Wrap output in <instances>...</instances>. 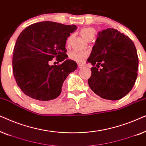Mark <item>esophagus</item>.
Returning a JSON list of instances; mask_svg holds the SVG:
<instances>
[{"label":"esophagus","mask_w":146,"mask_h":146,"mask_svg":"<svg viewBox=\"0 0 146 146\" xmlns=\"http://www.w3.org/2000/svg\"><path fill=\"white\" fill-rule=\"evenodd\" d=\"M84 67V65L82 64H78V68H79L80 69H81V68H83Z\"/></svg>","instance_id":"34e87169"}]
</instances>
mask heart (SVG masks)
<instances>
[{
	"mask_svg": "<svg viewBox=\"0 0 146 146\" xmlns=\"http://www.w3.org/2000/svg\"><path fill=\"white\" fill-rule=\"evenodd\" d=\"M80 35L84 38L86 40H88L90 38L94 36L95 31L92 28L90 27H84L80 31ZM72 39V36H69L66 40V45L69 46L70 44ZM88 56V54L86 52H80V51H72L69 54V58L72 60L78 63H81Z\"/></svg>",
	"mask_w": 146,
	"mask_h": 146,
	"instance_id": "1",
	"label": "heart"
}]
</instances>
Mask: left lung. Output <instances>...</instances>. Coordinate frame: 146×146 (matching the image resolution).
Segmentation results:
<instances>
[{
	"label": "left lung",
	"mask_w": 146,
	"mask_h": 146,
	"mask_svg": "<svg viewBox=\"0 0 146 146\" xmlns=\"http://www.w3.org/2000/svg\"><path fill=\"white\" fill-rule=\"evenodd\" d=\"M87 61L93 65L88 85L102 98L117 100L134 86L138 68L136 48L127 36L117 30L100 32Z\"/></svg>",
	"instance_id": "8db88e82"
}]
</instances>
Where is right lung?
<instances>
[{
	"label": "right lung",
	"instance_id": "obj_1",
	"mask_svg": "<svg viewBox=\"0 0 146 146\" xmlns=\"http://www.w3.org/2000/svg\"><path fill=\"white\" fill-rule=\"evenodd\" d=\"M77 28L50 21L40 22L24 29L13 51V74L17 85L31 100L44 104L56 99L64 82L77 68V64L66 60V42ZM54 57L60 65L50 66Z\"/></svg>",
	"mask_w": 146,
	"mask_h": 146
}]
</instances>
